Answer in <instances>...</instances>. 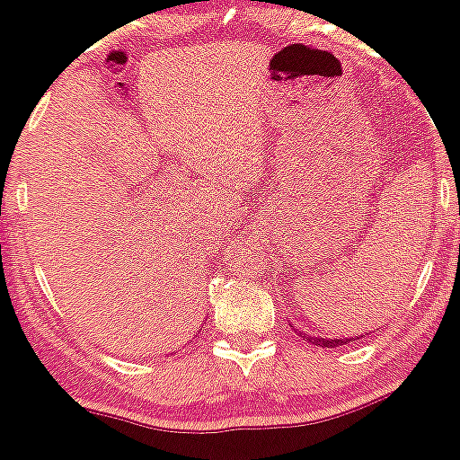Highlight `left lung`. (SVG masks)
<instances>
[{
	"mask_svg": "<svg viewBox=\"0 0 460 460\" xmlns=\"http://www.w3.org/2000/svg\"><path fill=\"white\" fill-rule=\"evenodd\" d=\"M300 336H303L307 342H312V345L329 347V349H333V347H338V345H345V342H349V341H360V338H363V336H354V338H320V336H309V333H305V332H300Z\"/></svg>",
	"mask_w": 460,
	"mask_h": 460,
	"instance_id": "obj_1",
	"label": "left lung"
}]
</instances>
